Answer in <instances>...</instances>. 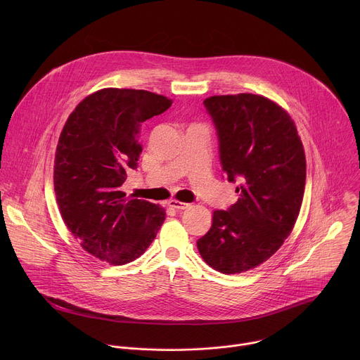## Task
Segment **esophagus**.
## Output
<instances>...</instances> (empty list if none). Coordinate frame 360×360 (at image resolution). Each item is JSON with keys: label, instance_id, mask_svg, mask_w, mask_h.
Returning a JSON list of instances; mask_svg holds the SVG:
<instances>
[{"label": "esophagus", "instance_id": "obj_1", "mask_svg": "<svg viewBox=\"0 0 360 360\" xmlns=\"http://www.w3.org/2000/svg\"><path fill=\"white\" fill-rule=\"evenodd\" d=\"M168 207L176 210V211H182V210H186L189 208V203H185V202H181V200H176V199H171L168 202Z\"/></svg>", "mask_w": 360, "mask_h": 360}]
</instances>
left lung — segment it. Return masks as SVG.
<instances>
[{"label": "left lung", "mask_w": 360, "mask_h": 360, "mask_svg": "<svg viewBox=\"0 0 360 360\" xmlns=\"http://www.w3.org/2000/svg\"><path fill=\"white\" fill-rule=\"evenodd\" d=\"M203 105L218 134L224 175L238 184L239 198L214 212L196 245L215 271L240 274L268 261L292 232L304 192V150L289 114L262 95H215Z\"/></svg>", "instance_id": "8db88e82"}]
</instances>
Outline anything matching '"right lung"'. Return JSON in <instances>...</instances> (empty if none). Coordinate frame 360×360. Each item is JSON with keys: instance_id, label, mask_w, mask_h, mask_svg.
<instances>
[{"instance_id": "right-lung-1", "label": "right lung", "mask_w": 360, "mask_h": 360, "mask_svg": "<svg viewBox=\"0 0 360 360\" xmlns=\"http://www.w3.org/2000/svg\"><path fill=\"white\" fill-rule=\"evenodd\" d=\"M171 105L149 91L104 88L82 99L63 128L54 165L57 203L74 238L101 261H135L165 221L160 205L127 198L121 185L138 165L142 122Z\"/></svg>"}]
</instances>
